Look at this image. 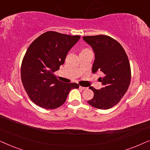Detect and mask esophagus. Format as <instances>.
Returning <instances> with one entry per match:
<instances>
[{
	"label": "esophagus",
	"instance_id": "esophagus-1",
	"mask_svg": "<svg viewBox=\"0 0 150 150\" xmlns=\"http://www.w3.org/2000/svg\"><path fill=\"white\" fill-rule=\"evenodd\" d=\"M79 88H80V89H82V90H85V89H87V87H82V86H79Z\"/></svg>",
	"mask_w": 150,
	"mask_h": 150
}]
</instances>
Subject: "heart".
Segmentation results:
<instances>
[{
    "instance_id": "obj_1",
    "label": "heart",
    "mask_w": 150,
    "mask_h": 150,
    "mask_svg": "<svg viewBox=\"0 0 150 150\" xmlns=\"http://www.w3.org/2000/svg\"><path fill=\"white\" fill-rule=\"evenodd\" d=\"M89 51H91L90 50L89 48H83L81 51V52H80V54L81 53H84V52H89Z\"/></svg>"
}]
</instances>
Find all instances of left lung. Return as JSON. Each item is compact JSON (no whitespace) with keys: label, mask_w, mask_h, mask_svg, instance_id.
Returning <instances> with one entry per match:
<instances>
[{"label":"left lung","mask_w":150,"mask_h":150,"mask_svg":"<svg viewBox=\"0 0 150 150\" xmlns=\"http://www.w3.org/2000/svg\"><path fill=\"white\" fill-rule=\"evenodd\" d=\"M83 40L95 52L92 72L103 74L99 78L103 87L97 90L90 87L94 96L87 102L94 108L108 109L120 102L130 85L131 69L128 56L122 45L110 36H84Z\"/></svg>","instance_id":"left-lung-1"}]
</instances>
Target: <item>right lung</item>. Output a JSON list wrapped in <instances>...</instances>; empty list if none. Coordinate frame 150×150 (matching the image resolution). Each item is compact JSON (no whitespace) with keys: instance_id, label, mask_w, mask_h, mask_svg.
<instances>
[{"instance_id":"1","label":"right lung","mask_w":150,"mask_h":150,"mask_svg":"<svg viewBox=\"0 0 150 150\" xmlns=\"http://www.w3.org/2000/svg\"><path fill=\"white\" fill-rule=\"evenodd\" d=\"M81 36L47 31L33 42L26 50L21 65V79L28 97L46 109L63 105L76 83H65L54 72L65 62L67 52Z\"/></svg>"}]
</instances>
